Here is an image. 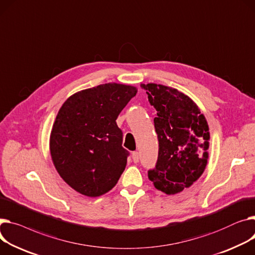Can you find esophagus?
<instances>
[{
  "label": "esophagus",
  "instance_id": "34e87169",
  "mask_svg": "<svg viewBox=\"0 0 255 255\" xmlns=\"http://www.w3.org/2000/svg\"><path fill=\"white\" fill-rule=\"evenodd\" d=\"M132 159L134 163H138L139 162V154L137 151H133L132 152Z\"/></svg>",
  "mask_w": 255,
  "mask_h": 255
}]
</instances>
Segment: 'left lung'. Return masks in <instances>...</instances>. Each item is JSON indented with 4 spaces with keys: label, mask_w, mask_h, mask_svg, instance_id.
<instances>
[{
    "label": "left lung",
    "mask_w": 255,
    "mask_h": 255,
    "mask_svg": "<svg viewBox=\"0 0 255 255\" xmlns=\"http://www.w3.org/2000/svg\"><path fill=\"white\" fill-rule=\"evenodd\" d=\"M158 134L156 167L147 172L155 188L167 195L182 192L204 172L209 148V127L194 101L177 89L154 83L141 84Z\"/></svg>",
    "instance_id": "left-lung-1"
}]
</instances>
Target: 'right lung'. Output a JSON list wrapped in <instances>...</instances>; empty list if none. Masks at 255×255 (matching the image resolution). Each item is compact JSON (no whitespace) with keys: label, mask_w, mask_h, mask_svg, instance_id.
<instances>
[{"label":"right lung","mask_w":255,"mask_h":255,"mask_svg":"<svg viewBox=\"0 0 255 255\" xmlns=\"http://www.w3.org/2000/svg\"><path fill=\"white\" fill-rule=\"evenodd\" d=\"M137 89L108 83L79 91L60 108L50 135V152L61 178L78 193L98 197L125 170L129 151L117 118Z\"/></svg>","instance_id":"1"}]
</instances>
